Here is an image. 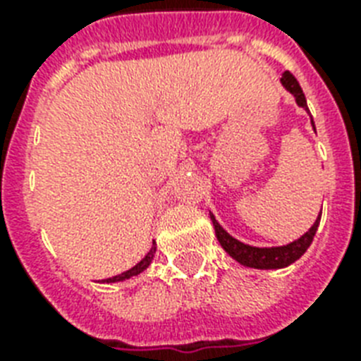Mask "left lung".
<instances>
[{"mask_svg":"<svg viewBox=\"0 0 361 361\" xmlns=\"http://www.w3.org/2000/svg\"><path fill=\"white\" fill-rule=\"evenodd\" d=\"M283 86L288 90V92L296 97V103L302 106V109H307V101H305V95H303L302 87L298 84V80L294 78L292 73L285 71V75L281 78ZM313 123V120H311ZM314 127V123H313ZM322 214V212H320ZM212 217V223H214L215 228V236L219 240L221 247L225 249L228 255H231L234 260H238L240 264L247 266V268H257V269H277V268H286L290 266L292 262H296L298 258L302 257L303 252L307 251V247L311 245V241L314 238V232L319 228L320 223V215L314 221V225L309 228L302 238H298L296 241H292L288 245H281V247H252L247 245V243H241L236 238H232L228 232L223 228V226L215 221V217L209 214Z\"/></svg>","mask_w":361,"mask_h":361,"instance_id":"obj_1","label":"left lung"}]
</instances>
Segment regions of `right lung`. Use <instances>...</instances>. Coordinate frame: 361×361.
Instances as JSON below:
<instances>
[{
  "label": "right lung",
  "mask_w": 361,
  "mask_h": 361,
  "mask_svg": "<svg viewBox=\"0 0 361 361\" xmlns=\"http://www.w3.org/2000/svg\"><path fill=\"white\" fill-rule=\"evenodd\" d=\"M153 255H155V243L152 245V249H149V252H147L146 257L142 258L140 262L136 264V266H133L130 269H127V271H123V274L120 275H114V277H110V279H104L103 283H118V281H125L129 279V277H133V275H138L140 271H144V269L149 266V262L153 260Z\"/></svg>",
  "instance_id": "obj_1"
}]
</instances>
